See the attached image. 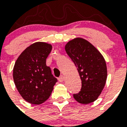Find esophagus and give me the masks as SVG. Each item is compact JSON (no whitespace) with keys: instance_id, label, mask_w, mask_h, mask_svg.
<instances>
[{"instance_id":"esophagus-1","label":"esophagus","mask_w":127,"mask_h":127,"mask_svg":"<svg viewBox=\"0 0 127 127\" xmlns=\"http://www.w3.org/2000/svg\"><path fill=\"white\" fill-rule=\"evenodd\" d=\"M58 80H59V81L60 82H63L64 81V76L63 75H61L59 78H58Z\"/></svg>"}]
</instances>
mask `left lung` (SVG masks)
I'll return each instance as SVG.
<instances>
[{
    "mask_svg": "<svg viewBox=\"0 0 127 127\" xmlns=\"http://www.w3.org/2000/svg\"><path fill=\"white\" fill-rule=\"evenodd\" d=\"M65 51L77 67L82 80L81 90L73 95L82 104L95 101L101 94L106 82V63L101 53L87 40L76 37L69 41Z\"/></svg>",
    "mask_w": 127,
    "mask_h": 127,
    "instance_id": "1",
    "label": "left lung"
}]
</instances>
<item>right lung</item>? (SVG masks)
<instances>
[{
	"label": "right lung",
	"instance_id": "1",
	"mask_svg": "<svg viewBox=\"0 0 127 127\" xmlns=\"http://www.w3.org/2000/svg\"><path fill=\"white\" fill-rule=\"evenodd\" d=\"M52 50L51 44L36 42L20 54L13 68V78L23 99L39 105L47 99L57 82L46 65V59Z\"/></svg>",
	"mask_w": 127,
	"mask_h": 127
}]
</instances>
